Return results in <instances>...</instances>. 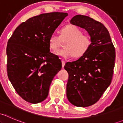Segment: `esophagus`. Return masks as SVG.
<instances>
[{
    "label": "esophagus",
    "instance_id": "34e87169",
    "mask_svg": "<svg viewBox=\"0 0 123 123\" xmlns=\"http://www.w3.org/2000/svg\"><path fill=\"white\" fill-rule=\"evenodd\" d=\"M61 62H62V68H63L64 67V65H65V62L64 61H63V60H62Z\"/></svg>",
    "mask_w": 123,
    "mask_h": 123
}]
</instances>
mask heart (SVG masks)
<instances>
[{
  "label": "heart",
  "instance_id": "b5f03b06",
  "mask_svg": "<svg viewBox=\"0 0 123 123\" xmlns=\"http://www.w3.org/2000/svg\"><path fill=\"white\" fill-rule=\"evenodd\" d=\"M65 42V48L59 50L56 52L58 55L64 58H69L73 56L79 58L89 50L91 46L90 37L83 34V31L75 25H67L60 30V36L53 33L49 38V44L50 49L56 51L62 44Z\"/></svg>",
  "mask_w": 123,
  "mask_h": 123
}]
</instances>
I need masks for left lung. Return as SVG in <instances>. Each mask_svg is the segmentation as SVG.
Here are the masks:
<instances>
[{"label": "left lung", "instance_id": "1", "mask_svg": "<svg viewBox=\"0 0 123 123\" xmlns=\"http://www.w3.org/2000/svg\"><path fill=\"white\" fill-rule=\"evenodd\" d=\"M70 23L88 32L91 46L79 59L64 66L69 75L67 96L73 105L87 107L98 101L111 84L115 50L108 31L100 22L77 15Z\"/></svg>", "mask_w": 123, "mask_h": 123}]
</instances>
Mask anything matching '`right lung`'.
<instances>
[{"mask_svg":"<svg viewBox=\"0 0 123 123\" xmlns=\"http://www.w3.org/2000/svg\"><path fill=\"white\" fill-rule=\"evenodd\" d=\"M67 15L50 12L32 17L21 24L9 39L8 78L17 93L28 102L45 99L52 81L61 69L59 57L50 52L49 38Z\"/></svg>","mask_w":123,"mask_h":123,"instance_id":"add662e5","label":"right lung"}]
</instances>
